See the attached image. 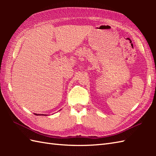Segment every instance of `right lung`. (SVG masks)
I'll use <instances>...</instances> for the list:
<instances>
[{
  "label": "right lung",
  "instance_id": "obj_1",
  "mask_svg": "<svg viewBox=\"0 0 156 156\" xmlns=\"http://www.w3.org/2000/svg\"><path fill=\"white\" fill-rule=\"evenodd\" d=\"M35 115H37V114H35Z\"/></svg>",
  "mask_w": 156,
  "mask_h": 156
}]
</instances>
